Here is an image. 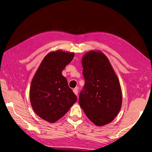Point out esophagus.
I'll return each instance as SVG.
<instances>
[{"label":"esophagus","instance_id":"esophagus-1","mask_svg":"<svg viewBox=\"0 0 152 152\" xmlns=\"http://www.w3.org/2000/svg\"><path fill=\"white\" fill-rule=\"evenodd\" d=\"M73 92H74V93H75V94L76 96H77V94H78V88L76 87V88H74V89H73Z\"/></svg>","mask_w":152,"mask_h":152}]
</instances>
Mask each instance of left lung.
I'll return each mask as SVG.
<instances>
[{"instance_id":"obj_1","label":"left lung","mask_w":152,"mask_h":152,"mask_svg":"<svg viewBox=\"0 0 152 152\" xmlns=\"http://www.w3.org/2000/svg\"><path fill=\"white\" fill-rule=\"evenodd\" d=\"M85 85L79 103L87 118L97 126L110 123L121 107L119 80L104 54L94 50L82 59Z\"/></svg>"}]
</instances>
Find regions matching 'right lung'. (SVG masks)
Masks as SVG:
<instances>
[{
	"mask_svg": "<svg viewBox=\"0 0 152 152\" xmlns=\"http://www.w3.org/2000/svg\"><path fill=\"white\" fill-rule=\"evenodd\" d=\"M75 56L61 50L49 53L44 58L31 85V104L43 119L54 123L62 118L77 101L61 72Z\"/></svg>",
	"mask_w": 152,
	"mask_h": 152,
	"instance_id": "obj_1",
	"label": "right lung"
}]
</instances>
